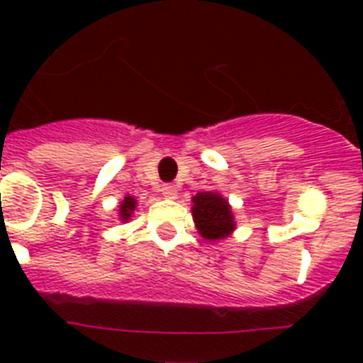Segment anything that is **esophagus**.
<instances>
[{"mask_svg":"<svg viewBox=\"0 0 363 363\" xmlns=\"http://www.w3.org/2000/svg\"><path fill=\"white\" fill-rule=\"evenodd\" d=\"M162 194L165 198H176V194H178V191H176V187L172 184H165V185H162Z\"/></svg>","mask_w":363,"mask_h":363,"instance_id":"34e87169","label":"esophagus"}]
</instances>
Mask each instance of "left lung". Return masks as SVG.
Masks as SVG:
<instances>
[{"label": "left lung", "mask_w": 363, "mask_h": 363, "mask_svg": "<svg viewBox=\"0 0 363 363\" xmlns=\"http://www.w3.org/2000/svg\"><path fill=\"white\" fill-rule=\"evenodd\" d=\"M192 218L198 233L207 242L227 238L236 229L229 201L220 192L205 191L192 196Z\"/></svg>", "instance_id": "obj_1"}]
</instances>
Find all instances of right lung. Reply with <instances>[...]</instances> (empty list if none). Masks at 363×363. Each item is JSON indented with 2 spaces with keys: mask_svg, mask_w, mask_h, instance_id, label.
<instances>
[{
  "mask_svg": "<svg viewBox=\"0 0 363 363\" xmlns=\"http://www.w3.org/2000/svg\"><path fill=\"white\" fill-rule=\"evenodd\" d=\"M134 209H136V200H134L133 196H125L123 201L120 203V220L121 221H127L130 220V216H133Z\"/></svg>",
  "mask_w": 363,
  "mask_h": 363,
  "instance_id": "add662e5",
  "label": "right lung"
}]
</instances>
